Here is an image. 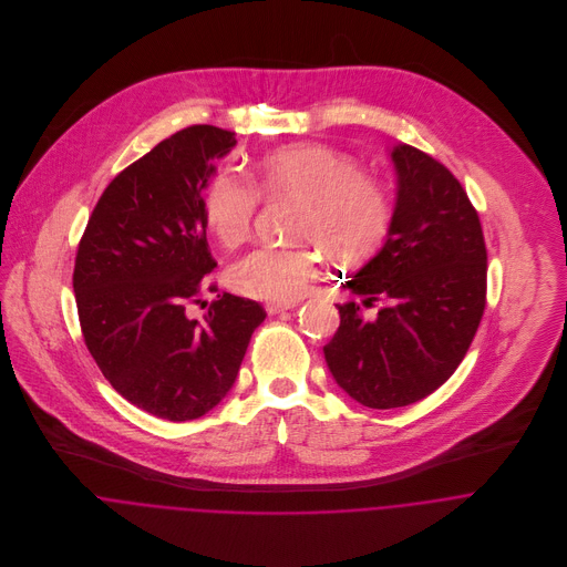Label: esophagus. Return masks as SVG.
Wrapping results in <instances>:
<instances>
[{
	"mask_svg": "<svg viewBox=\"0 0 567 567\" xmlns=\"http://www.w3.org/2000/svg\"><path fill=\"white\" fill-rule=\"evenodd\" d=\"M295 306H286V303H266V312L272 317V315H281V312H288L292 310Z\"/></svg>",
	"mask_w": 567,
	"mask_h": 567,
	"instance_id": "1",
	"label": "esophagus"
}]
</instances>
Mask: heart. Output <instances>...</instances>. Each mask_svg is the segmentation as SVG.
<instances>
[{
    "label": "heart",
    "mask_w": 567,
    "mask_h": 567,
    "mask_svg": "<svg viewBox=\"0 0 567 567\" xmlns=\"http://www.w3.org/2000/svg\"><path fill=\"white\" fill-rule=\"evenodd\" d=\"M250 178L223 169L205 189V225L225 246L248 238L261 196L297 200L292 234L321 246L331 261H358L389 234V189L344 153L319 144L288 146L261 157ZM319 259L315 246H257L229 268V286L252 299L292 303L317 279Z\"/></svg>",
    "instance_id": "obj_1"
}]
</instances>
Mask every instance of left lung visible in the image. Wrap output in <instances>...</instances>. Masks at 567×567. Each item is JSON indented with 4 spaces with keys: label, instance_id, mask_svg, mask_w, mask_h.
<instances>
[{
    "label": "left lung",
    "instance_id": "8db88e82",
    "mask_svg": "<svg viewBox=\"0 0 567 567\" xmlns=\"http://www.w3.org/2000/svg\"><path fill=\"white\" fill-rule=\"evenodd\" d=\"M400 192L384 248L342 288L382 303L364 317L336 306L324 344L338 386L378 410L410 405L443 386L463 362L486 306L481 218L458 178L414 146L393 151Z\"/></svg>",
    "mask_w": 567,
    "mask_h": 567
}]
</instances>
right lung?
Returning a JSON list of instances; mask_svg holds the SVG:
<instances>
[{"instance_id": "obj_1", "label": "right lung", "mask_w": 567, "mask_h": 567, "mask_svg": "<svg viewBox=\"0 0 567 567\" xmlns=\"http://www.w3.org/2000/svg\"><path fill=\"white\" fill-rule=\"evenodd\" d=\"M234 146V133L207 124L169 135L106 185L79 243L84 344L124 400L167 421L198 419L229 393L266 319L229 292L203 321L189 317L216 268L200 192Z\"/></svg>"}]
</instances>
